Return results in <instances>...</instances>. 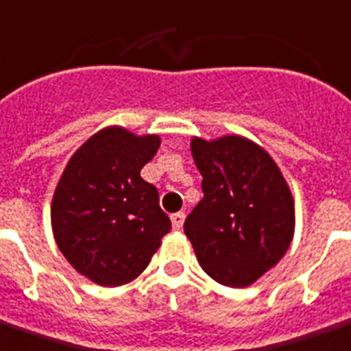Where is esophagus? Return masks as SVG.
Masks as SVG:
<instances>
[{
  "label": "esophagus",
  "mask_w": 351,
  "mask_h": 351,
  "mask_svg": "<svg viewBox=\"0 0 351 351\" xmlns=\"http://www.w3.org/2000/svg\"><path fill=\"white\" fill-rule=\"evenodd\" d=\"M184 219H186V215H184L182 211H178V213H173V215H171V224H173V230H180L182 226H184Z\"/></svg>",
  "instance_id": "obj_1"
}]
</instances>
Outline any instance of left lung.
<instances>
[{"mask_svg": "<svg viewBox=\"0 0 351 351\" xmlns=\"http://www.w3.org/2000/svg\"><path fill=\"white\" fill-rule=\"evenodd\" d=\"M204 199L184 232L202 271L226 287H248L285 256L294 235V199L274 158L239 134L191 138Z\"/></svg>", "mask_w": 351, "mask_h": 351, "instance_id": "8db88e82", "label": "left lung"}]
</instances>
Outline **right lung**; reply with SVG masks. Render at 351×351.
Segmentation results:
<instances>
[{
  "mask_svg": "<svg viewBox=\"0 0 351 351\" xmlns=\"http://www.w3.org/2000/svg\"><path fill=\"white\" fill-rule=\"evenodd\" d=\"M158 134L101 128L71 154L51 200V228L75 271L103 287L145 271L171 230L158 189L141 178L160 149Z\"/></svg>",
  "mask_w": 351,
  "mask_h": 351,
  "instance_id": "1",
  "label": "right lung"
}]
</instances>
